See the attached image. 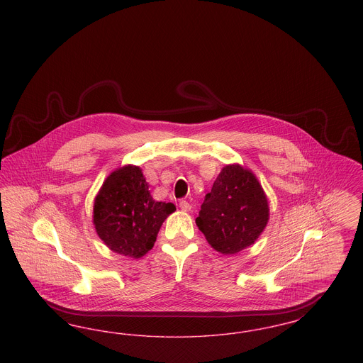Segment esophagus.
<instances>
[{
	"mask_svg": "<svg viewBox=\"0 0 363 363\" xmlns=\"http://www.w3.org/2000/svg\"><path fill=\"white\" fill-rule=\"evenodd\" d=\"M179 208H181L182 211L188 212V211H190V208H191V206H190L189 203H188L186 200H181V201H179Z\"/></svg>",
	"mask_w": 363,
	"mask_h": 363,
	"instance_id": "esophagus-1",
	"label": "esophagus"
}]
</instances>
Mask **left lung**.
Instances as JSON below:
<instances>
[{
  "label": "left lung",
  "mask_w": 363,
  "mask_h": 363,
  "mask_svg": "<svg viewBox=\"0 0 363 363\" xmlns=\"http://www.w3.org/2000/svg\"><path fill=\"white\" fill-rule=\"evenodd\" d=\"M268 219V200L256 175L228 164L206 194L196 225L215 250L235 255L255 243Z\"/></svg>",
  "instance_id": "8db88e82"
}]
</instances>
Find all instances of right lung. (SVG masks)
I'll list each match as a JSON object with an SVG mask.
<instances>
[{
  "mask_svg": "<svg viewBox=\"0 0 363 363\" xmlns=\"http://www.w3.org/2000/svg\"><path fill=\"white\" fill-rule=\"evenodd\" d=\"M172 203L155 201L138 166L110 174L95 197L94 225L99 238L116 253L140 259L152 249Z\"/></svg>",
  "mask_w": 363,
  "mask_h": 363,
  "instance_id": "add662e5",
  "label": "right lung"
}]
</instances>
